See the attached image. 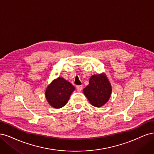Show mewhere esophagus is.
I'll list each match as a JSON object with an SVG mask.
<instances>
[{
    "label": "esophagus",
    "mask_w": 154,
    "mask_h": 154,
    "mask_svg": "<svg viewBox=\"0 0 154 154\" xmlns=\"http://www.w3.org/2000/svg\"><path fill=\"white\" fill-rule=\"evenodd\" d=\"M77 90L78 91H81L82 90V85H79L77 86Z\"/></svg>",
    "instance_id": "1"
}]
</instances>
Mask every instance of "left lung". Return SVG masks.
Instances as JSON below:
<instances>
[{"label":"left lung","mask_w":154,"mask_h":154,"mask_svg":"<svg viewBox=\"0 0 154 154\" xmlns=\"http://www.w3.org/2000/svg\"><path fill=\"white\" fill-rule=\"evenodd\" d=\"M111 86L107 78L102 74L92 75L83 93L91 105L98 107L105 104L110 98Z\"/></svg>","instance_id":"1"}]
</instances>
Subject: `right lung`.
Masks as SVG:
<instances>
[{"label": "right lung", "mask_w": 154, "mask_h": 154, "mask_svg": "<svg viewBox=\"0 0 154 154\" xmlns=\"http://www.w3.org/2000/svg\"><path fill=\"white\" fill-rule=\"evenodd\" d=\"M74 90L75 87L71 83L62 77H58L47 88L46 98L53 107L61 108L66 105Z\"/></svg>", "instance_id": "obj_1"}]
</instances>
